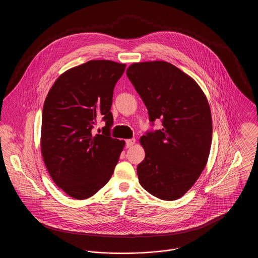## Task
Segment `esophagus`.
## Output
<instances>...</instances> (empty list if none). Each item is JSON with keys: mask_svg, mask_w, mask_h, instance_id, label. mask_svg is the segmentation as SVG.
I'll list each match as a JSON object with an SVG mask.
<instances>
[{"mask_svg": "<svg viewBox=\"0 0 258 258\" xmlns=\"http://www.w3.org/2000/svg\"><path fill=\"white\" fill-rule=\"evenodd\" d=\"M135 139L133 138V139H128V140H126V147L130 148L132 147L134 144H135Z\"/></svg>", "mask_w": 258, "mask_h": 258, "instance_id": "obj_1", "label": "esophagus"}]
</instances>
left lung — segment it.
Instances as JSON below:
<instances>
[{
    "label": "left lung",
    "instance_id": "1",
    "mask_svg": "<svg viewBox=\"0 0 258 258\" xmlns=\"http://www.w3.org/2000/svg\"><path fill=\"white\" fill-rule=\"evenodd\" d=\"M126 74L152 125L161 119L163 126L140 138L145 159L137 167L139 183L158 199L178 200L208 162L213 137L208 99L190 76L166 61L133 63Z\"/></svg>",
    "mask_w": 258,
    "mask_h": 258
}]
</instances>
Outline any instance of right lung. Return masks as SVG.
I'll use <instances>...</instances> for the list:
<instances>
[{
    "label": "right lung",
    "instance_id": "obj_1",
    "mask_svg": "<svg viewBox=\"0 0 258 258\" xmlns=\"http://www.w3.org/2000/svg\"><path fill=\"white\" fill-rule=\"evenodd\" d=\"M126 64L89 60L61 74L44 100L40 147L55 184L85 200L108 183L125 142L110 136L113 90ZM106 121L101 135L92 129Z\"/></svg>",
    "mask_w": 258,
    "mask_h": 258
}]
</instances>
